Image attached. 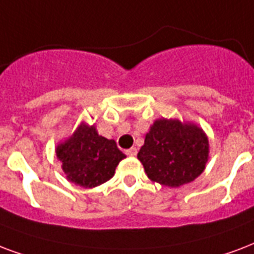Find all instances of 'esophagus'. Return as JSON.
I'll use <instances>...</instances> for the list:
<instances>
[{
  "label": "esophagus",
  "instance_id": "34e87169",
  "mask_svg": "<svg viewBox=\"0 0 254 254\" xmlns=\"http://www.w3.org/2000/svg\"><path fill=\"white\" fill-rule=\"evenodd\" d=\"M125 153H127V156H130V157H134L135 154H137V149H135V148H130V149H127V150Z\"/></svg>",
  "mask_w": 254,
  "mask_h": 254
}]
</instances>
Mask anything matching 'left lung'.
I'll return each mask as SVG.
<instances>
[{"instance_id":"8db88e82","label":"left lung","mask_w":254,"mask_h":254,"mask_svg":"<svg viewBox=\"0 0 254 254\" xmlns=\"http://www.w3.org/2000/svg\"><path fill=\"white\" fill-rule=\"evenodd\" d=\"M137 158L153 183L179 188L204 172L209 160L208 135L197 124L162 117L150 125Z\"/></svg>"}]
</instances>
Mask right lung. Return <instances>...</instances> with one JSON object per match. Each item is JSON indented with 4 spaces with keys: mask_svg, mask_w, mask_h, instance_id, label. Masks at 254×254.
<instances>
[{
    "mask_svg": "<svg viewBox=\"0 0 254 254\" xmlns=\"http://www.w3.org/2000/svg\"><path fill=\"white\" fill-rule=\"evenodd\" d=\"M56 156L67 181L88 189L109 181L120 161L127 157L116 141L100 135L94 125L85 121L57 144Z\"/></svg>",
    "mask_w": 254,
    "mask_h": 254,
    "instance_id": "obj_1",
    "label": "right lung"
}]
</instances>
